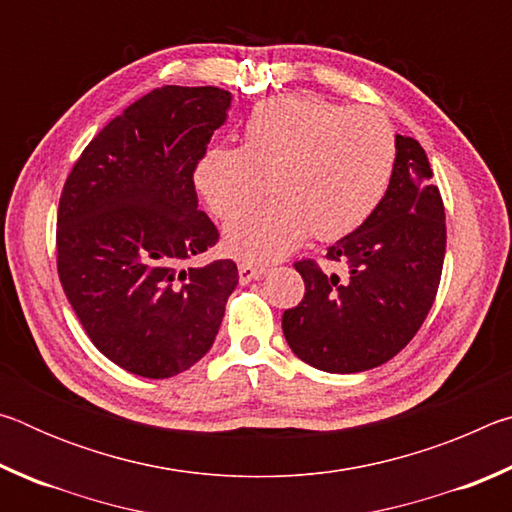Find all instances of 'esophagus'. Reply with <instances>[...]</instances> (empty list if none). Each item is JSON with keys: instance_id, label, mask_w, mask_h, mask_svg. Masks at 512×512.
I'll list each match as a JSON object with an SVG mask.
<instances>
[{"instance_id": "esophagus-1", "label": "esophagus", "mask_w": 512, "mask_h": 512, "mask_svg": "<svg viewBox=\"0 0 512 512\" xmlns=\"http://www.w3.org/2000/svg\"><path fill=\"white\" fill-rule=\"evenodd\" d=\"M266 273L264 266H255L253 262H239V280L248 284L257 280V277H262Z\"/></svg>"}]
</instances>
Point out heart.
I'll list each match as a JSON object with an SVG mask.
<instances>
[{
	"label": "heart",
	"instance_id": "heart-1",
	"mask_svg": "<svg viewBox=\"0 0 512 512\" xmlns=\"http://www.w3.org/2000/svg\"><path fill=\"white\" fill-rule=\"evenodd\" d=\"M395 131L381 112L287 94L262 101L244 126V146H212L196 164L198 194L219 219L271 201L225 228L232 255L266 262L311 230L336 239L368 219L395 167Z\"/></svg>",
	"mask_w": 512,
	"mask_h": 512
}]
</instances>
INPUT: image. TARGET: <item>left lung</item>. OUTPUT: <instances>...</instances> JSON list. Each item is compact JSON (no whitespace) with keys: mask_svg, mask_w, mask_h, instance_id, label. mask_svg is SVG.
I'll use <instances>...</instances> for the list:
<instances>
[{"mask_svg":"<svg viewBox=\"0 0 512 512\" xmlns=\"http://www.w3.org/2000/svg\"><path fill=\"white\" fill-rule=\"evenodd\" d=\"M384 198L357 230L327 248L329 265L296 262L305 298L282 316L298 359L325 372H363L393 359L436 300L445 259V207L418 140L395 135Z\"/></svg>","mask_w":512,"mask_h":512,"instance_id":"left-lung-1","label":"left lung"}]
</instances>
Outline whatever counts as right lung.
<instances>
[{
    "label": "right lung",
    "mask_w": 512,
    "mask_h": 512,
    "mask_svg": "<svg viewBox=\"0 0 512 512\" xmlns=\"http://www.w3.org/2000/svg\"><path fill=\"white\" fill-rule=\"evenodd\" d=\"M221 88H164L115 117L76 160L58 205V277L85 334L133 375L167 379L212 348L239 282L198 210L196 164L228 119Z\"/></svg>",
    "instance_id": "right-lung-1"
}]
</instances>
